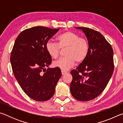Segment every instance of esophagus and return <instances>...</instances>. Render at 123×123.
Here are the masks:
<instances>
[{"instance_id":"1","label":"esophagus","mask_w":123,"mask_h":123,"mask_svg":"<svg viewBox=\"0 0 123 123\" xmlns=\"http://www.w3.org/2000/svg\"><path fill=\"white\" fill-rule=\"evenodd\" d=\"M61 72H62V75H64L66 73H67V72L65 70H63V69H62L61 70Z\"/></svg>"}]
</instances>
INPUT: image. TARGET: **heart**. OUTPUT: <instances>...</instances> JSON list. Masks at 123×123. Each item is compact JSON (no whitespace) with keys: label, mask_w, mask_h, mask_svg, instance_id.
<instances>
[{"label":"heart","mask_w":123,"mask_h":123,"mask_svg":"<svg viewBox=\"0 0 123 123\" xmlns=\"http://www.w3.org/2000/svg\"><path fill=\"white\" fill-rule=\"evenodd\" d=\"M57 43L49 41L45 44L47 53L54 59L59 57L60 49H66L65 57L54 62V66L63 70H68L73 66L75 62L84 61L89 53V44L84 38L76 33L67 31L60 34L56 38Z\"/></svg>","instance_id":"heart-1"}]
</instances>
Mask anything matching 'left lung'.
Returning a JSON list of instances; mask_svg holds the SVG:
<instances>
[{
  "mask_svg": "<svg viewBox=\"0 0 123 123\" xmlns=\"http://www.w3.org/2000/svg\"><path fill=\"white\" fill-rule=\"evenodd\" d=\"M76 28L85 33L89 49L86 59L70 72V92L78 100L87 101L99 96L109 83L114 70L113 51L101 33L85 27Z\"/></svg>",
  "mask_w": 123,
  "mask_h": 123,
  "instance_id": "8db88e82",
  "label": "left lung"
}]
</instances>
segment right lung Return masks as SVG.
<instances>
[{
  "mask_svg": "<svg viewBox=\"0 0 123 123\" xmlns=\"http://www.w3.org/2000/svg\"><path fill=\"white\" fill-rule=\"evenodd\" d=\"M59 30L33 27L20 32L14 42L10 57L14 75L24 92L36 101L53 96L62 75L59 67L45 69L51 63L45 44Z\"/></svg>",
  "mask_w": 123,
  "mask_h": 123,
  "instance_id": "add662e5",
  "label": "right lung"
}]
</instances>
